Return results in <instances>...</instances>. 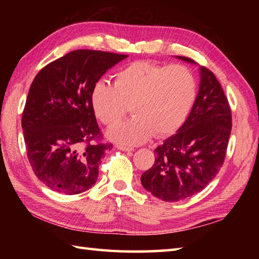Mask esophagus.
Segmentation results:
<instances>
[{
	"mask_svg": "<svg viewBox=\"0 0 259 259\" xmlns=\"http://www.w3.org/2000/svg\"><path fill=\"white\" fill-rule=\"evenodd\" d=\"M117 148L119 150H121V151H133L134 149L133 148H130V147H125V146H117Z\"/></svg>",
	"mask_w": 259,
	"mask_h": 259,
	"instance_id": "1",
	"label": "esophagus"
}]
</instances>
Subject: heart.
Masks as SVG:
<instances>
[{
    "label": "heart",
    "instance_id": "obj_1",
    "mask_svg": "<svg viewBox=\"0 0 259 259\" xmlns=\"http://www.w3.org/2000/svg\"><path fill=\"white\" fill-rule=\"evenodd\" d=\"M195 99L196 80L189 69L142 61L120 70L113 84L97 82L91 92L96 117L107 126L118 124L130 107L133 118L109 134L123 145L142 144L153 134L175 133L188 117Z\"/></svg>",
    "mask_w": 259,
    "mask_h": 259
}]
</instances>
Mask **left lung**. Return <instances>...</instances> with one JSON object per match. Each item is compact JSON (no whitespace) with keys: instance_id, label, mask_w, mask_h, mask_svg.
<instances>
[{"instance_id":"left-lung-1","label":"left lung","mask_w":259,"mask_h":259,"mask_svg":"<svg viewBox=\"0 0 259 259\" xmlns=\"http://www.w3.org/2000/svg\"><path fill=\"white\" fill-rule=\"evenodd\" d=\"M197 64L194 60L176 57ZM199 90L177 133L155 149L153 166L141 176L144 188L163 201H178L201 191L223 166L232 130V112L211 71L199 67Z\"/></svg>"}]
</instances>
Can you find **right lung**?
<instances>
[{"instance_id":"1","label":"right lung","mask_w":259,"mask_h":259,"mask_svg":"<svg viewBox=\"0 0 259 259\" xmlns=\"http://www.w3.org/2000/svg\"><path fill=\"white\" fill-rule=\"evenodd\" d=\"M128 56L76 50L43 68L33 80L22 114L26 153L36 177L53 191L83 192L96 184L111 145L99 138L91 103L93 87Z\"/></svg>"}]
</instances>
